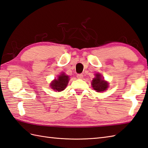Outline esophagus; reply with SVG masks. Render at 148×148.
<instances>
[{
	"mask_svg": "<svg viewBox=\"0 0 148 148\" xmlns=\"http://www.w3.org/2000/svg\"><path fill=\"white\" fill-rule=\"evenodd\" d=\"M77 77L78 79H82V77H83V74H77Z\"/></svg>",
	"mask_w": 148,
	"mask_h": 148,
	"instance_id": "34e87169",
	"label": "esophagus"
}]
</instances>
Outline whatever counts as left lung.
<instances>
[{"label":"left lung","instance_id":"obj_1","mask_svg":"<svg viewBox=\"0 0 148 148\" xmlns=\"http://www.w3.org/2000/svg\"><path fill=\"white\" fill-rule=\"evenodd\" d=\"M92 86L95 90L97 92H102L106 90L108 88L107 82L102 79L101 75L99 74H96V77L92 81Z\"/></svg>","mask_w":148,"mask_h":148}]
</instances>
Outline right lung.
<instances>
[{
    "label": "right lung",
    "mask_w": 148,
    "mask_h": 148,
    "mask_svg": "<svg viewBox=\"0 0 148 148\" xmlns=\"http://www.w3.org/2000/svg\"><path fill=\"white\" fill-rule=\"evenodd\" d=\"M69 82V76L65 75L64 73L60 74L58 77L57 79H55L51 82L50 84L51 88L53 90L57 91H62L66 88Z\"/></svg>",
    "instance_id": "1"
}]
</instances>
